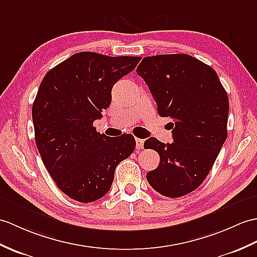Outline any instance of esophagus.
Wrapping results in <instances>:
<instances>
[{
  "label": "esophagus",
  "instance_id": "34e87169",
  "mask_svg": "<svg viewBox=\"0 0 257 257\" xmlns=\"http://www.w3.org/2000/svg\"><path fill=\"white\" fill-rule=\"evenodd\" d=\"M143 143H145V140L137 138V139H136V148L138 149V150H140V149L143 148Z\"/></svg>",
  "mask_w": 257,
  "mask_h": 257
}]
</instances>
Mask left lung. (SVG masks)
Here are the masks:
<instances>
[{
	"mask_svg": "<svg viewBox=\"0 0 257 257\" xmlns=\"http://www.w3.org/2000/svg\"><path fill=\"white\" fill-rule=\"evenodd\" d=\"M157 101L161 117H171L172 143L157 138L145 148L160 156L148 183L165 197L177 198L199 187L228 136L229 99L218 74L189 55L146 57L137 68Z\"/></svg>",
	"mask_w": 257,
	"mask_h": 257,
	"instance_id": "1",
	"label": "left lung"
}]
</instances>
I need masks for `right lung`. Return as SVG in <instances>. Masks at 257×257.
<instances>
[{
  "label": "right lung",
  "mask_w": 257,
  "mask_h": 257,
  "mask_svg": "<svg viewBox=\"0 0 257 257\" xmlns=\"http://www.w3.org/2000/svg\"><path fill=\"white\" fill-rule=\"evenodd\" d=\"M140 59L79 52L41 81L32 110L36 146L58 188L70 198L86 204L105 196L116 166L134 152L133 135L109 139L93 122L110 105L115 83Z\"/></svg>",
  "instance_id": "obj_1"
}]
</instances>
